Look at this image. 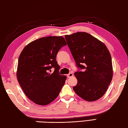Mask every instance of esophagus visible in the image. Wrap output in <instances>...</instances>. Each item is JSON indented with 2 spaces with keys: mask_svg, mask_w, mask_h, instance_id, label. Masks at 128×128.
<instances>
[{
  "mask_svg": "<svg viewBox=\"0 0 128 128\" xmlns=\"http://www.w3.org/2000/svg\"><path fill=\"white\" fill-rule=\"evenodd\" d=\"M72 76H73V74H72V73H71V72H70V73H69V74L67 75V78H71V77H72Z\"/></svg>",
  "mask_w": 128,
  "mask_h": 128,
  "instance_id": "1",
  "label": "esophagus"
}]
</instances>
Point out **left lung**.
<instances>
[{
	"instance_id": "1",
	"label": "left lung",
	"mask_w": 128,
	"mask_h": 128,
	"mask_svg": "<svg viewBox=\"0 0 128 128\" xmlns=\"http://www.w3.org/2000/svg\"><path fill=\"white\" fill-rule=\"evenodd\" d=\"M65 39L78 68L74 74L78 79V84L73 87L74 91L88 102L99 99L112 78L109 50L103 43L86 32L66 35Z\"/></svg>"
}]
</instances>
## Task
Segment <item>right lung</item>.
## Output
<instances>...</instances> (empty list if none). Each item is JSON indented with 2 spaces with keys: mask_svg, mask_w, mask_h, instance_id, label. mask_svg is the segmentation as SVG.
Returning a JSON list of instances; mask_svg holds the SVG:
<instances>
[{
  "mask_svg": "<svg viewBox=\"0 0 128 128\" xmlns=\"http://www.w3.org/2000/svg\"><path fill=\"white\" fill-rule=\"evenodd\" d=\"M66 44L62 36H50L30 42L21 52L18 81L26 96L36 104L46 105L53 102L64 85L66 76L60 74L56 56ZM52 68L54 72L50 74Z\"/></svg>",
  "mask_w": 128,
  "mask_h": 128,
  "instance_id": "1",
  "label": "right lung"
}]
</instances>
